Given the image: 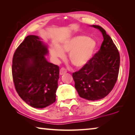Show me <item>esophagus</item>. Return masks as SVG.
I'll return each instance as SVG.
<instances>
[{
  "label": "esophagus",
  "instance_id": "esophagus-1",
  "mask_svg": "<svg viewBox=\"0 0 135 135\" xmlns=\"http://www.w3.org/2000/svg\"><path fill=\"white\" fill-rule=\"evenodd\" d=\"M66 73H67V70H66L65 68H61L60 71H59V74H60V75H61V76L63 74H65Z\"/></svg>",
  "mask_w": 135,
  "mask_h": 135
}]
</instances>
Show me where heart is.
I'll return each instance as SVG.
<instances>
[{
    "label": "heart",
    "mask_w": 135,
    "mask_h": 135,
    "mask_svg": "<svg viewBox=\"0 0 135 135\" xmlns=\"http://www.w3.org/2000/svg\"><path fill=\"white\" fill-rule=\"evenodd\" d=\"M97 49V43L85 36H77L66 40L60 47L52 46V56L55 59L65 58L64 52L69 54V60L77 68L86 65L92 58Z\"/></svg>",
    "instance_id": "heart-1"
}]
</instances>
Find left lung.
I'll return each instance as SVG.
<instances>
[{
  "mask_svg": "<svg viewBox=\"0 0 135 135\" xmlns=\"http://www.w3.org/2000/svg\"><path fill=\"white\" fill-rule=\"evenodd\" d=\"M103 36L99 51L79 71L73 74L79 96L89 100L101 99L113 90L120 68V54L110 36L99 26L92 25Z\"/></svg>",
  "mask_w": 135,
  "mask_h": 135,
  "instance_id": "8db88e82",
  "label": "left lung"
}]
</instances>
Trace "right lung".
<instances>
[{"mask_svg":"<svg viewBox=\"0 0 135 135\" xmlns=\"http://www.w3.org/2000/svg\"><path fill=\"white\" fill-rule=\"evenodd\" d=\"M48 47L42 38L30 35L16 50L12 59L13 80L18 94L33 108H43L56 100L59 68L45 56Z\"/></svg>","mask_w":135,"mask_h":135,"instance_id":"1","label":"right lung"}]
</instances>
